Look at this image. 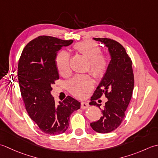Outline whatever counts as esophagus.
<instances>
[{
	"label": "esophagus",
	"instance_id": "34e87169",
	"mask_svg": "<svg viewBox=\"0 0 158 158\" xmlns=\"http://www.w3.org/2000/svg\"><path fill=\"white\" fill-rule=\"evenodd\" d=\"M89 106V104L87 102H82L81 103V109H86V108H87Z\"/></svg>",
	"mask_w": 158,
	"mask_h": 158
}]
</instances>
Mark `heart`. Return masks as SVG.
<instances>
[{
    "mask_svg": "<svg viewBox=\"0 0 158 158\" xmlns=\"http://www.w3.org/2000/svg\"><path fill=\"white\" fill-rule=\"evenodd\" d=\"M73 49L89 59L90 72L95 78H101L105 74L108 65V58L101 53V48L97 43L91 40L80 41L73 46ZM56 65L60 75L67 76L69 74V55L66 51L62 50L58 53ZM68 86L73 95L82 98L93 89V82L87 75L76 76L69 82Z\"/></svg>",
    "mask_w": 158,
    "mask_h": 158,
    "instance_id": "heart-1",
    "label": "heart"
}]
</instances>
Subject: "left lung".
Returning <instances> with one entry per match:
<instances>
[{
  "mask_svg": "<svg viewBox=\"0 0 158 158\" xmlns=\"http://www.w3.org/2000/svg\"><path fill=\"white\" fill-rule=\"evenodd\" d=\"M108 48L111 60L105 74L91 98V106L100 108L102 116L91 127L98 133H108L116 130L123 121L125 112L132 96L134 79L132 62L123 46L108 38H93ZM103 93L108 99L103 109L94 101Z\"/></svg>",
  "mask_w": 158,
  "mask_h": 158,
  "instance_id": "1",
  "label": "left lung"
}]
</instances>
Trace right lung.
Masks as SVG:
<instances>
[{
    "label": "right lung",
    "mask_w": 158,
    "mask_h": 158,
    "mask_svg": "<svg viewBox=\"0 0 158 158\" xmlns=\"http://www.w3.org/2000/svg\"><path fill=\"white\" fill-rule=\"evenodd\" d=\"M73 41L38 37L25 46L18 63L19 86L26 110L40 130L48 134L65 132L70 115L80 108V102L70 96L57 105L51 95L52 85L59 78L56 65L58 51Z\"/></svg>",
    "instance_id": "obj_1"
}]
</instances>
